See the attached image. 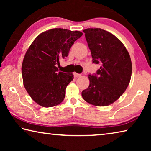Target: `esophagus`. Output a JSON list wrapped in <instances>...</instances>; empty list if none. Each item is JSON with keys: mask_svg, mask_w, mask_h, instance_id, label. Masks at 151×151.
Wrapping results in <instances>:
<instances>
[{"mask_svg": "<svg viewBox=\"0 0 151 151\" xmlns=\"http://www.w3.org/2000/svg\"><path fill=\"white\" fill-rule=\"evenodd\" d=\"M74 76H75V77L77 78V77H81V74H78V73H74Z\"/></svg>", "mask_w": 151, "mask_h": 151, "instance_id": "1", "label": "esophagus"}]
</instances>
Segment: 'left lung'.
I'll list each match as a JSON object with an SVG mask.
<instances>
[{"label": "left lung", "instance_id": "1", "mask_svg": "<svg viewBox=\"0 0 151 151\" xmlns=\"http://www.w3.org/2000/svg\"><path fill=\"white\" fill-rule=\"evenodd\" d=\"M91 50L93 63L101 67L88 75L90 85L82 92L84 100L98 106L116 101L129 86L132 63L124 45L115 36L101 29L83 30Z\"/></svg>", "mask_w": 151, "mask_h": 151}]
</instances>
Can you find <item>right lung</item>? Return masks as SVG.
I'll return each instance as SVG.
<instances>
[{
    "mask_svg": "<svg viewBox=\"0 0 151 151\" xmlns=\"http://www.w3.org/2000/svg\"><path fill=\"white\" fill-rule=\"evenodd\" d=\"M82 35L77 30L52 29L40 34L27 50L22 64V80L27 93L39 105L52 107L63 101L74 77L72 73L60 72L57 65Z\"/></svg>",
    "mask_w": 151,
    "mask_h": 151,
    "instance_id": "right-lung-1",
    "label": "right lung"
}]
</instances>
